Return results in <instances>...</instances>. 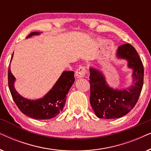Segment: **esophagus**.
Here are the masks:
<instances>
[{
  "label": "esophagus",
  "mask_w": 151,
  "mask_h": 151,
  "mask_svg": "<svg viewBox=\"0 0 151 151\" xmlns=\"http://www.w3.org/2000/svg\"><path fill=\"white\" fill-rule=\"evenodd\" d=\"M86 73V68L84 67H80L77 70H76V76L77 78H84Z\"/></svg>",
  "instance_id": "esophagus-1"
}]
</instances>
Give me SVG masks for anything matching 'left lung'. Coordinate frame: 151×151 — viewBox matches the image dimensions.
Here are the masks:
<instances>
[{
  "instance_id": "8db88e82",
  "label": "left lung",
  "mask_w": 151,
  "mask_h": 151,
  "mask_svg": "<svg viewBox=\"0 0 151 151\" xmlns=\"http://www.w3.org/2000/svg\"><path fill=\"white\" fill-rule=\"evenodd\" d=\"M115 56L127 62L128 69H132V82L122 89L114 88L109 85L100 69L89 67L90 103L99 118H119L127 115L135 106L143 86V64L135 49L129 44L121 45Z\"/></svg>"
}]
</instances>
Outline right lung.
<instances>
[{"mask_svg":"<svg viewBox=\"0 0 151 151\" xmlns=\"http://www.w3.org/2000/svg\"><path fill=\"white\" fill-rule=\"evenodd\" d=\"M40 34V32H32L26 38H29L34 36H39ZM13 55L14 53L11 61ZM74 81V72L64 71L53 87L42 98L31 100L18 93L14 86L16 78L12 73L10 65L8 70V84L16 104L22 113L36 119H49L56 117L63 110L67 98L66 96Z\"/></svg>","mask_w":151,"mask_h":151,"instance_id":"1","label":"right lung"}]
</instances>
